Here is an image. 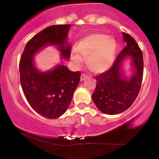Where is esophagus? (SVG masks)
<instances>
[{"mask_svg": "<svg viewBox=\"0 0 159 159\" xmlns=\"http://www.w3.org/2000/svg\"><path fill=\"white\" fill-rule=\"evenodd\" d=\"M86 78H87V76H86L84 74H82L81 75V78H80V80H81V81H83L86 79Z\"/></svg>", "mask_w": 159, "mask_h": 159, "instance_id": "34e87169", "label": "esophagus"}]
</instances>
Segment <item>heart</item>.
<instances>
[{
    "mask_svg": "<svg viewBox=\"0 0 159 159\" xmlns=\"http://www.w3.org/2000/svg\"><path fill=\"white\" fill-rule=\"evenodd\" d=\"M116 41L102 34H93L82 39L77 50L72 52V59L77 66L87 58V66L95 73H102L112 66L116 52Z\"/></svg>",
    "mask_w": 159,
    "mask_h": 159,
    "instance_id": "heart-1",
    "label": "heart"
}]
</instances>
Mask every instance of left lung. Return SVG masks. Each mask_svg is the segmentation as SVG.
I'll return each mask as SVG.
<instances>
[{"label":"left lung","instance_id":"obj_1","mask_svg":"<svg viewBox=\"0 0 159 159\" xmlns=\"http://www.w3.org/2000/svg\"><path fill=\"white\" fill-rule=\"evenodd\" d=\"M123 34L126 45L118 54L114 65L107 72L96 76V90L93 101L100 111L114 115L127 110L138 96L143 73V54L134 38ZM130 60L133 73L129 77L124 75L122 65L125 59Z\"/></svg>","mask_w":159,"mask_h":159}]
</instances>
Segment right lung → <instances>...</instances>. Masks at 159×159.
Segmentation results:
<instances>
[{
  "label": "right lung",
  "instance_id": "right-lung-1",
  "mask_svg": "<svg viewBox=\"0 0 159 159\" xmlns=\"http://www.w3.org/2000/svg\"><path fill=\"white\" fill-rule=\"evenodd\" d=\"M70 27V25H52L40 31L29 40L20 59V82L24 94L32 108L48 119H57L68 109L81 72H72L61 64L42 72L36 66L34 57L51 45L59 50L61 58L69 59L71 45L67 40Z\"/></svg>",
  "mask_w": 159,
  "mask_h": 159
}]
</instances>
